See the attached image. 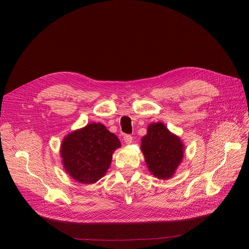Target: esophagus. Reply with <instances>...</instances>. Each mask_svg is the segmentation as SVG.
I'll return each instance as SVG.
<instances>
[{
    "label": "esophagus",
    "mask_w": 249,
    "mask_h": 249,
    "mask_svg": "<svg viewBox=\"0 0 249 249\" xmlns=\"http://www.w3.org/2000/svg\"><path fill=\"white\" fill-rule=\"evenodd\" d=\"M124 142L126 143V144H131L132 143V136L131 135H129V134H126V135H124Z\"/></svg>",
    "instance_id": "34e87169"
}]
</instances>
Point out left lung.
Segmentation results:
<instances>
[{
	"label": "left lung",
	"mask_w": 249,
	"mask_h": 249,
	"mask_svg": "<svg viewBox=\"0 0 249 249\" xmlns=\"http://www.w3.org/2000/svg\"><path fill=\"white\" fill-rule=\"evenodd\" d=\"M141 151L148 171L160 179L174 177L185 153L180 138L161 123H151L141 139Z\"/></svg>",
	"instance_id": "8db88e82"
}]
</instances>
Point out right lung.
Wrapping results in <instances>:
<instances>
[{
	"mask_svg": "<svg viewBox=\"0 0 249 249\" xmlns=\"http://www.w3.org/2000/svg\"><path fill=\"white\" fill-rule=\"evenodd\" d=\"M120 140L101 123H89L65 136L60 145L64 171L85 185L95 184L106 175Z\"/></svg>",
	"mask_w": 249,
	"mask_h": 249,
	"instance_id": "obj_1",
	"label": "right lung"
}]
</instances>
